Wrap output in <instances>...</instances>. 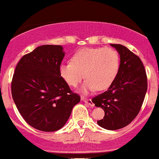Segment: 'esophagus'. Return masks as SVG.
Here are the masks:
<instances>
[{
  "mask_svg": "<svg viewBox=\"0 0 159 159\" xmlns=\"http://www.w3.org/2000/svg\"><path fill=\"white\" fill-rule=\"evenodd\" d=\"M82 100L83 101V102H86L87 104L90 105V107H93L94 106V102H92V100L91 99H89V98H84V97H82Z\"/></svg>",
  "mask_w": 159,
  "mask_h": 159,
  "instance_id": "obj_1",
  "label": "esophagus"
}]
</instances>
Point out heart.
<instances>
[{"label": "heart", "mask_w": 159, "mask_h": 159, "mask_svg": "<svg viewBox=\"0 0 159 159\" xmlns=\"http://www.w3.org/2000/svg\"><path fill=\"white\" fill-rule=\"evenodd\" d=\"M120 69V58L117 51L111 48H84L77 51L72 61L60 65V75L71 87H77L84 77L82 93L98 89H108L116 79Z\"/></svg>", "instance_id": "1"}]
</instances>
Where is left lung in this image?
Here are the masks:
<instances>
[{"label":"left lung","instance_id":"obj_1","mask_svg":"<svg viewBox=\"0 0 159 159\" xmlns=\"http://www.w3.org/2000/svg\"><path fill=\"white\" fill-rule=\"evenodd\" d=\"M120 57V69L114 83L92 102L104 111L100 127L116 130L127 126L139 113L147 91V77L141 59L126 47L111 44Z\"/></svg>","mask_w":159,"mask_h":159}]
</instances>
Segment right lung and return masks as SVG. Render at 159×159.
<instances>
[{
  "label": "right lung",
  "mask_w": 159,
  "mask_h": 159,
  "mask_svg": "<svg viewBox=\"0 0 159 159\" xmlns=\"http://www.w3.org/2000/svg\"><path fill=\"white\" fill-rule=\"evenodd\" d=\"M63 47L42 45L26 54L16 66L12 97L28 125L43 132L63 127L81 98L60 75Z\"/></svg>",
  "instance_id": "obj_1"
}]
</instances>
